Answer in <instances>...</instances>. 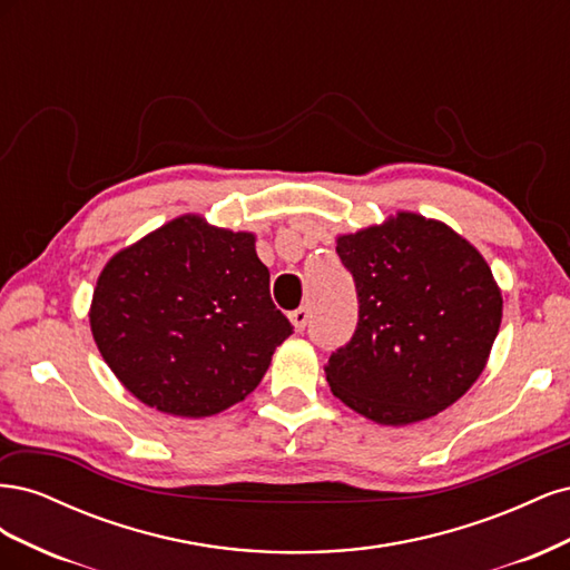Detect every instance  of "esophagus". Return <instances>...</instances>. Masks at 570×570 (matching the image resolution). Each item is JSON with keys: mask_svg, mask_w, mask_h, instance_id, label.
Masks as SVG:
<instances>
[{"mask_svg": "<svg viewBox=\"0 0 570 570\" xmlns=\"http://www.w3.org/2000/svg\"><path fill=\"white\" fill-rule=\"evenodd\" d=\"M289 321H292V325H295V331H304L306 323H308V308L306 306L295 308V312L289 314Z\"/></svg>", "mask_w": 570, "mask_h": 570, "instance_id": "1", "label": "esophagus"}]
</instances>
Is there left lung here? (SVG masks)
I'll return each instance as SVG.
<instances>
[{"label": "left lung", "instance_id": "1", "mask_svg": "<svg viewBox=\"0 0 570 570\" xmlns=\"http://www.w3.org/2000/svg\"><path fill=\"white\" fill-rule=\"evenodd\" d=\"M358 323L327 356L325 377L350 409L406 425L454 404L485 368L502 323V295L475 247L444 223L396 214L342 235Z\"/></svg>", "mask_w": 570, "mask_h": 570}]
</instances>
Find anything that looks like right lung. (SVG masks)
Instances as JSON below:
<instances>
[{
	"label": "right lung",
	"mask_w": 570,
	"mask_h": 570,
	"mask_svg": "<svg viewBox=\"0 0 570 570\" xmlns=\"http://www.w3.org/2000/svg\"><path fill=\"white\" fill-rule=\"evenodd\" d=\"M90 325L137 400L187 419L243 402L295 331L271 299L254 235L199 216L118 252L97 281Z\"/></svg>",
	"instance_id": "add662e5"
}]
</instances>
